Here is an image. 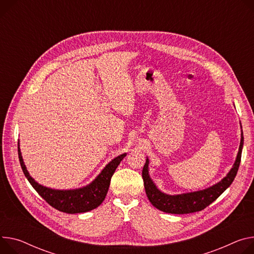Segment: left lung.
<instances>
[{
  "instance_id": "left-lung-1",
  "label": "left lung",
  "mask_w": 254,
  "mask_h": 254,
  "mask_svg": "<svg viewBox=\"0 0 254 254\" xmlns=\"http://www.w3.org/2000/svg\"><path fill=\"white\" fill-rule=\"evenodd\" d=\"M241 127V124H240ZM242 128V127H241ZM244 143L243 131L241 129V139L240 145L238 149V153L235 159V162L227 173V175L222 178L219 182L213 184L212 187H209L203 190H199L196 191L190 192H183L179 194H167L163 191H161L155 182L152 180L149 174V158L147 157L146 163L143 168L142 176L144 180V187L147 193V196L151 203L156 207V209L162 211L168 214L182 215V214H190L203 210L213 201H215L233 182L241 161V153Z\"/></svg>"
}]
</instances>
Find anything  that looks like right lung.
Masks as SVG:
<instances>
[{
	"instance_id": "right-lung-1",
	"label": "right lung",
	"mask_w": 254,
	"mask_h": 254,
	"mask_svg": "<svg viewBox=\"0 0 254 254\" xmlns=\"http://www.w3.org/2000/svg\"><path fill=\"white\" fill-rule=\"evenodd\" d=\"M18 156L23 173L30 182L32 188L43 199H45V201L61 212L66 214H78L94 210L102 203L109 189L110 179L115 169L122 162V160L127 156V153L112 159L93 181H91L83 188L75 190H55L38 183L30 175L24 161H23L19 141Z\"/></svg>"
}]
</instances>
